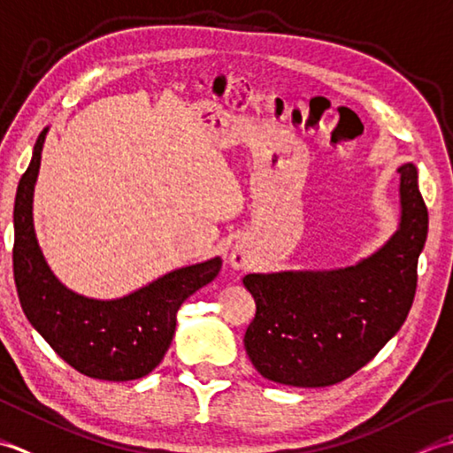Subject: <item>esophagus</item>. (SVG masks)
Instances as JSON below:
<instances>
[{
    "label": "esophagus",
    "instance_id": "obj_1",
    "mask_svg": "<svg viewBox=\"0 0 453 453\" xmlns=\"http://www.w3.org/2000/svg\"><path fill=\"white\" fill-rule=\"evenodd\" d=\"M228 262L233 267H236V270H240V267H246L248 262H250V256H248V250L244 246H234L233 252H230V257Z\"/></svg>",
    "mask_w": 453,
    "mask_h": 453
}]
</instances>
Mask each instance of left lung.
I'll return each mask as SVG.
<instances>
[{
  "label": "left lung",
  "mask_w": 453,
  "mask_h": 453,
  "mask_svg": "<svg viewBox=\"0 0 453 453\" xmlns=\"http://www.w3.org/2000/svg\"><path fill=\"white\" fill-rule=\"evenodd\" d=\"M399 173V228L372 256L338 270L244 275L256 301L244 348L265 380L291 387L340 383L403 326L417 291L428 211L417 165L403 164Z\"/></svg>",
  "instance_id": "obj_1"
}]
</instances>
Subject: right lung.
<instances>
[{"instance_id": "1", "label": "right lung", "mask_w": 453, "mask_h": 453, "mask_svg": "<svg viewBox=\"0 0 453 453\" xmlns=\"http://www.w3.org/2000/svg\"><path fill=\"white\" fill-rule=\"evenodd\" d=\"M49 127L39 134L13 209V275L21 309L64 362L104 381L149 375L172 344L175 312L213 281L223 260L178 267L119 299H91L68 289L46 264L33 223V196Z\"/></svg>"}]
</instances>
